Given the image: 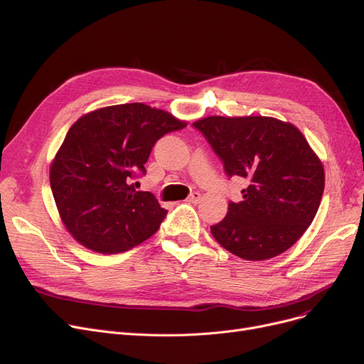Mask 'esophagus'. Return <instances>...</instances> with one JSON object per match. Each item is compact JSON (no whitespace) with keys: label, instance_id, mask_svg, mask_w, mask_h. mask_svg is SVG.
<instances>
[{"label":"esophagus","instance_id":"1","mask_svg":"<svg viewBox=\"0 0 364 364\" xmlns=\"http://www.w3.org/2000/svg\"><path fill=\"white\" fill-rule=\"evenodd\" d=\"M199 200H200V193H198V192H193L187 198V202H190V203H198Z\"/></svg>","mask_w":364,"mask_h":364}]
</instances>
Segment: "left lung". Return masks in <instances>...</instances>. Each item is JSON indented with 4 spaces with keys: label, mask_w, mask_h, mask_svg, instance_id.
Masks as SVG:
<instances>
[{
    "label": "left lung",
    "mask_w": 364,
    "mask_h": 364,
    "mask_svg": "<svg viewBox=\"0 0 364 364\" xmlns=\"http://www.w3.org/2000/svg\"><path fill=\"white\" fill-rule=\"evenodd\" d=\"M228 177H242L240 202L228 203L211 227L233 255L262 261L284 252L313 223L324 190V168L304 134L270 117H206L196 122Z\"/></svg>",
    "instance_id": "1"
}]
</instances>
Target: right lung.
<instances>
[{
	"instance_id": "right-lung-1",
	"label": "right lung",
	"mask_w": 364,
	"mask_h": 364,
	"mask_svg": "<svg viewBox=\"0 0 364 364\" xmlns=\"http://www.w3.org/2000/svg\"><path fill=\"white\" fill-rule=\"evenodd\" d=\"M186 121L144 103L88 112L69 128L50 165V186L70 236L99 254H121L158 232L166 215L156 198L136 192L151 147Z\"/></svg>"
}]
</instances>
